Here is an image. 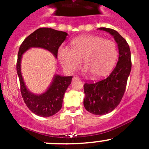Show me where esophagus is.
<instances>
[{"label":"esophagus","mask_w":149,"mask_h":149,"mask_svg":"<svg viewBox=\"0 0 149 149\" xmlns=\"http://www.w3.org/2000/svg\"><path fill=\"white\" fill-rule=\"evenodd\" d=\"M79 78L78 77V76H74V77L73 78V81H75V80H76V79H79Z\"/></svg>","instance_id":"1"}]
</instances>
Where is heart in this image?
Listing matches in <instances>:
<instances>
[{"label": "heart", "instance_id": "b5f03b06", "mask_svg": "<svg viewBox=\"0 0 149 149\" xmlns=\"http://www.w3.org/2000/svg\"><path fill=\"white\" fill-rule=\"evenodd\" d=\"M58 59L68 73H73L83 60L84 71L89 72L93 79L107 76L116 64L118 47L115 42L97 36L84 35L71 42V49L61 47L58 52Z\"/></svg>", "mask_w": 149, "mask_h": 149}]
</instances>
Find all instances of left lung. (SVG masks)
I'll return each mask as SVG.
<instances>
[{
	"mask_svg": "<svg viewBox=\"0 0 149 149\" xmlns=\"http://www.w3.org/2000/svg\"><path fill=\"white\" fill-rule=\"evenodd\" d=\"M98 29L113 36L119 50L118 63L109 76L97 82L84 84V107L90 113L102 115L112 112L120 102L125 91L132 63L130 47L120 34L112 29L101 27Z\"/></svg>",
	"mask_w": 149,
	"mask_h": 149,
	"instance_id": "8db88e82",
	"label": "left lung"
}]
</instances>
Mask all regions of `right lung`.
<instances>
[{
	"mask_svg": "<svg viewBox=\"0 0 149 149\" xmlns=\"http://www.w3.org/2000/svg\"><path fill=\"white\" fill-rule=\"evenodd\" d=\"M68 34L51 28H40L31 33L23 41L18 52L16 70L20 81L22 97L29 109L40 117H50L62 107L64 94L71 84L73 76L55 74L45 92L35 94L26 88L21 71V61L24 53L31 47H40L49 51L57 58L59 47L65 41Z\"/></svg>",
	"mask_w": 149,
	"mask_h": 149,
	"instance_id": "1",
	"label": "right lung"
}]
</instances>
